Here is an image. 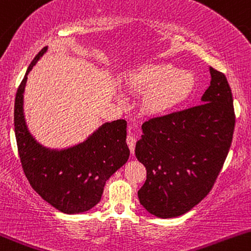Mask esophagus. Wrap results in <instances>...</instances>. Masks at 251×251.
<instances>
[{"instance_id":"1","label":"esophagus","mask_w":251,"mask_h":251,"mask_svg":"<svg viewBox=\"0 0 251 251\" xmlns=\"http://www.w3.org/2000/svg\"><path fill=\"white\" fill-rule=\"evenodd\" d=\"M135 143H136L135 136L131 135V134H129V135L126 136V144H128V147H129V150H130L131 154H134V151H135Z\"/></svg>"}]
</instances>
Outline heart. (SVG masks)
Returning a JSON list of instances; mask_svg holds the SVG:
<instances>
[{"label": "heart", "mask_w": 251, "mask_h": 251, "mask_svg": "<svg viewBox=\"0 0 251 251\" xmlns=\"http://www.w3.org/2000/svg\"><path fill=\"white\" fill-rule=\"evenodd\" d=\"M195 83L192 72L167 63L141 66L126 79L130 90L146 94L143 106L150 115H163L174 108L192 93Z\"/></svg>", "instance_id": "b5f03b06"}]
</instances>
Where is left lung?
<instances>
[{
  "label": "left lung",
  "mask_w": 251,
  "mask_h": 251,
  "mask_svg": "<svg viewBox=\"0 0 251 251\" xmlns=\"http://www.w3.org/2000/svg\"><path fill=\"white\" fill-rule=\"evenodd\" d=\"M202 104L146 121L135 156L146 168L140 204L157 218L187 213L210 192L233 138V98L222 72L209 68Z\"/></svg>",
  "instance_id": "1"
}]
</instances>
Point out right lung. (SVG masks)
<instances>
[{
  "instance_id": "add662e5",
  "label": "right lung",
  "mask_w": 251,
  "mask_h": 251,
  "mask_svg": "<svg viewBox=\"0 0 251 251\" xmlns=\"http://www.w3.org/2000/svg\"><path fill=\"white\" fill-rule=\"evenodd\" d=\"M47 48H42L31 61L15 95L18 152L31 187L46 202L61 213H84L100 202L105 183L128 161L126 122L105 123L86 141L65 150H50L38 144L27 129L23 105L27 75Z\"/></svg>"
}]
</instances>
